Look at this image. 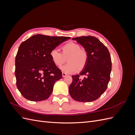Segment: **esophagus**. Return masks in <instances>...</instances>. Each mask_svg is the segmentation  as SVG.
<instances>
[{"label": "esophagus", "instance_id": "obj_1", "mask_svg": "<svg viewBox=\"0 0 135 135\" xmlns=\"http://www.w3.org/2000/svg\"><path fill=\"white\" fill-rule=\"evenodd\" d=\"M62 76H63V77H65V76H66L67 75V74H66V73H64V72H62Z\"/></svg>", "mask_w": 135, "mask_h": 135}]
</instances>
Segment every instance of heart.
I'll return each instance as SVG.
<instances>
[{
	"instance_id": "heart-1",
	"label": "heart",
	"mask_w": 135,
	"mask_h": 135,
	"mask_svg": "<svg viewBox=\"0 0 135 135\" xmlns=\"http://www.w3.org/2000/svg\"><path fill=\"white\" fill-rule=\"evenodd\" d=\"M62 54L56 48L52 49L50 53L51 60L56 66L60 67L68 59L69 64L61 68L62 71L74 74L85 67L87 62L88 55L85 50L81 49L80 45L74 42H69L61 48Z\"/></svg>"
}]
</instances>
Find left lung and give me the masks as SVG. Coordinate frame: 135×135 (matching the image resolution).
<instances>
[{
  "label": "left lung",
  "mask_w": 135,
  "mask_h": 135,
  "mask_svg": "<svg viewBox=\"0 0 135 135\" xmlns=\"http://www.w3.org/2000/svg\"><path fill=\"white\" fill-rule=\"evenodd\" d=\"M82 46L88 55L87 62L79 75H72L69 92L73 99L88 103L97 100L106 91L110 79L112 60L107 47L92 36L73 38ZM85 77L81 79L80 76Z\"/></svg>",
  "instance_id": "8db88e82"
}]
</instances>
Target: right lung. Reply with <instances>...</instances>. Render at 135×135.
<instances>
[{"label":"right lung","instance_id":"1","mask_svg":"<svg viewBox=\"0 0 135 135\" xmlns=\"http://www.w3.org/2000/svg\"><path fill=\"white\" fill-rule=\"evenodd\" d=\"M70 38L36 34L20 44L15 59V75L17 87L25 99L40 101L50 96L55 82L62 75L50 53Z\"/></svg>","mask_w":135,"mask_h":135}]
</instances>
